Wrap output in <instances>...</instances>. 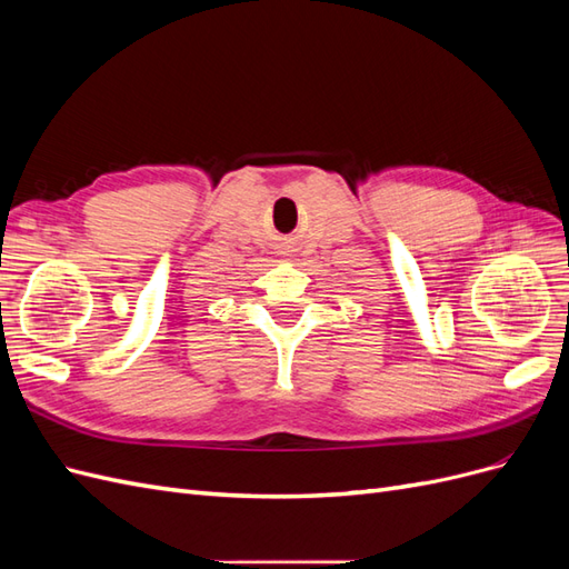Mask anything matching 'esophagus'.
Here are the masks:
<instances>
[{
  "mask_svg": "<svg viewBox=\"0 0 569 569\" xmlns=\"http://www.w3.org/2000/svg\"><path fill=\"white\" fill-rule=\"evenodd\" d=\"M282 253H291V249H287V251H282Z\"/></svg>",
  "mask_w": 569,
  "mask_h": 569,
  "instance_id": "esophagus-1",
  "label": "esophagus"
}]
</instances>
